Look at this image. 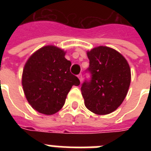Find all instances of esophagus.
Segmentation results:
<instances>
[{
    "label": "esophagus",
    "instance_id": "esophagus-1",
    "mask_svg": "<svg viewBox=\"0 0 151 151\" xmlns=\"http://www.w3.org/2000/svg\"><path fill=\"white\" fill-rule=\"evenodd\" d=\"M78 78H79V80H80L81 82V81H82V80H83L82 74H81V73H80V74H78Z\"/></svg>",
    "mask_w": 151,
    "mask_h": 151
}]
</instances>
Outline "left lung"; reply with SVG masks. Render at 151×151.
Returning <instances> with one entry per match:
<instances>
[{
	"instance_id": "left-lung-1",
	"label": "left lung",
	"mask_w": 151,
	"mask_h": 151,
	"mask_svg": "<svg viewBox=\"0 0 151 151\" xmlns=\"http://www.w3.org/2000/svg\"><path fill=\"white\" fill-rule=\"evenodd\" d=\"M90 79L81 85L85 106L96 114H108L124 101L131 81L130 67L122 55L99 46L87 52Z\"/></svg>"
}]
</instances>
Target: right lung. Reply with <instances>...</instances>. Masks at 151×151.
I'll return each instance as SVG.
<instances>
[{
    "mask_svg": "<svg viewBox=\"0 0 151 151\" xmlns=\"http://www.w3.org/2000/svg\"><path fill=\"white\" fill-rule=\"evenodd\" d=\"M65 52L45 46L29 57L22 72V84L27 101L34 110L51 115L63 106L73 85L80 81L70 73L71 63Z\"/></svg>",
    "mask_w": 151,
    "mask_h": 151,
    "instance_id": "add662e5",
    "label": "right lung"
}]
</instances>
